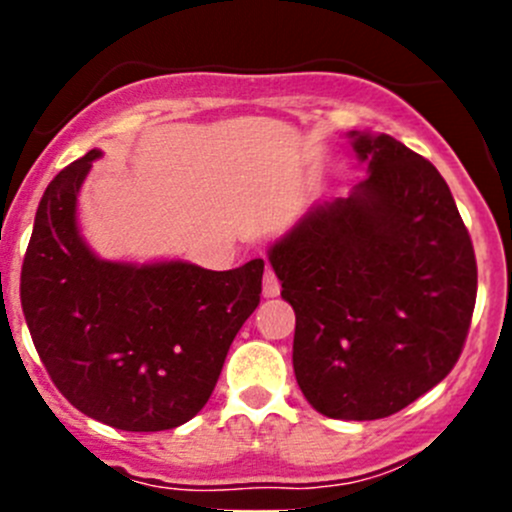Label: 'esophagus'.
I'll return each mask as SVG.
<instances>
[{"label":"esophagus","mask_w":512,"mask_h":512,"mask_svg":"<svg viewBox=\"0 0 512 512\" xmlns=\"http://www.w3.org/2000/svg\"><path fill=\"white\" fill-rule=\"evenodd\" d=\"M280 289V280H277V275L272 272V267H265V275H262V294H265V297H277Z\"/></svg>","instance_id":"34e87169"}]
</instances>
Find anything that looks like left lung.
Segmentation results:
<instances>
[{"label":"left lung","instance_id":"obj_1","mask_svg":"<svg viewBox=\"0 0 512 512\" xmlns=\"http://www.w3.org/2000/svg\"><path fill=\"white\" fill-rule=\"evenodd\" d=\"M366 180L312 203L267 250L292 304V366L314 411L374 421L446 379L476 307L471 235L436 168L386 133L349 131Z\"/></svg>","mask_w":512,"mask_h":512}]
</instances>
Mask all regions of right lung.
I'll use <instances>...</instances> for the list:
<instances>
[{
  "instance_id": "1",
  "label": "right lung",
  "mask_w": 512,
  "mask_h": 512,
  "mask_svg": "<svg viewBox=\"0 0 512 512\" xmlns=\"http://www.w3.org/2000/svg\"><path fill=\"white\" fill-rule=\"evenodd\" d=\"M94 148L66 165L36 208L22 309L39 359L81 414L121 431L190 421L227 349L260 304L265 262L213 272L188 260H103L79 227Z\"/></svg>"
}]
</instances>
